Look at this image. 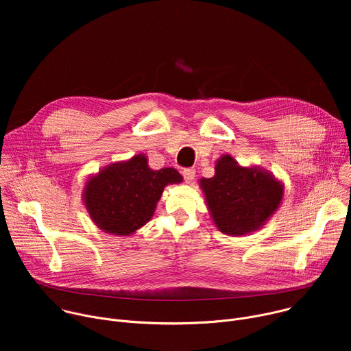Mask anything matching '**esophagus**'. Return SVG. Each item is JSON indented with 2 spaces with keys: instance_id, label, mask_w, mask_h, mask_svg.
I'll list each match as a JSON object with an SVG mask.
<instances>
[{
  "instance_id": "obj_1",
  "label": "esophagus",
  "mask_w": 351,
  "mask_h": 351,
  "mask_svg": "<svg viewBox=\"0 0 351 351\" xmlns=\"http://www.w3.org/2000/svg\"><path fill=\"white\" fill-rule=\"evenodd\" d=\"M183 178H184L186 183H191L195 178V171L194 169H184L183 171Z\"/></svg>"
}]
</instances>
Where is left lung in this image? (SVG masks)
Instances as JSON below:
<instances>
[{
	"mask_svg": "<svg viewBox=\"0 0 351 351\" xmlns=\"http://www.w3.org/2000/svg\"><path fill=\"white\" fill-rule=\"evenodd\" d=\"M214 225L225 234L244 236L263 228L282 204L285 184L269 171L243 167L229 154L215 161V175L199 179Z\"/></svg>",
	"mask_w": 351,
	"mask_h": 351,
	"instance_id": "1",
	"label": "left lung"
}]
</instances>
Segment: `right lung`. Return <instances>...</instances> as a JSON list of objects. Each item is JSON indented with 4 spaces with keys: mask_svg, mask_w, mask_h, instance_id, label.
I'll use <instances>...</instances> for the list:
<instances>
[{
    "mask_svg": "<svg viewBox=\"0 0 351 351\" xmlns=\"http://www.w3.org/2000/svg\"><path fill=\"white\" fill-rule=\"evenodd\" d=\"M183 182L175 168L154 171L140 153L112 162L91 175L83 189V204L94 225L106 233L130 236L153 218L168 184Z\"/></svg>",
    "mask_w": 351,
    "mask_h": 351,
    "instance_id": "right-lung-1",
    "label": "right lung"
}]
</instances>
